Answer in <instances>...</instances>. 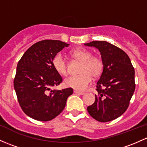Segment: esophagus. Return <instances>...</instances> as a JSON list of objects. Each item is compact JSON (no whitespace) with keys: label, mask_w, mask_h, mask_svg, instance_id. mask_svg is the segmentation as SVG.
I'll return each instance as SVG.
<instances>
[{"label":"esophagus","mask_w":147,"mask_h":147,"mask_svg":"<svg viewBox=\"0 0 147 147\" xmlns=\"http://www.w3.org/2000/svg\"><path fill=\"white\" fill-rule=\"evenodd\" d=\"M74 92H75V94H79V95H83V94H84V92H79V91H78V90H74Z\"/></svg>","instance_id":"34e87169"}]
</instances>
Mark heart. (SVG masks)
I'll return each mask as SVG.
<instances>
[{
  "label": "heart",
  "instance_id": "b5f03b06",
  "mask_svg": "<svg viewBox=\"0 0 147 147\" xmlns=\"http://www.w3.org/2000/svg\"><path fill=\"white\" fill-rule=\"evenodd\" d=\"M71 56L82 63L80 67V75L70 76L65 80V84L67 87L75 90H84L90 84L92 77L98 78L103 69V63L100 57L93 55L92 52L83 49H77L71 51ZM52 64L54 69L61 75L67 74V63L61 53H57L53 57Z\"/></svg>",
  "mask_w": 147,
  "mask_h": 147
}]
</instances>
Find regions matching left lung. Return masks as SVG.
Listing matches in <instances>:
<instances>
[{"label": "left lung", "mask_w": 147, "mask_h": 147, "mask_svg": "<svg viewBox=\"0 0 147 147\" xmlns=\"http://www.w3.org/2000/svg\"><path fill=\"white\" fill-rule=\"evenodd\" d=\"M99 50L103 69L96 83L95 101L87 107L89 115L106 123L123 115L135 89V69L124 51L104 41L84 44Z\"/></svg>", "instance_id": "1"}]
</instances>
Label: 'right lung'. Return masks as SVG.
<instances>
[{
    "label": "right lung",
    "instance_id": "obj_1",
    "mask_svg": "<svg viewBox=\"0 0 147 147\" xmlns=\"http://www.w3.org/2000/svg\"><path fill=\"white\" fill-rule=\"evenodd\" d=\"M69 44L59 40L46 39L33 44L18 63L14 88L21 109L26 115L38 121H49L58 116L65 106L72 88L52 90L63 82L54 69L53 57Z\"/></svg>",
    "mask_w": 147,
    "mask_h": 147
}]
</instances>
